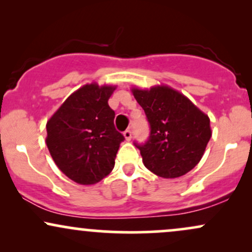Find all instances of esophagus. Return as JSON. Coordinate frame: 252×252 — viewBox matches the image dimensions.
Masks as SVG:
<instances>
[{"instance_id": "esophagus-1", "label": "esophagus", "mask_w": 252, "mask_h": 252, "mask_svg": "<svg viewBox=\"0 0 252 252\" xmlns=\"http://www.w3.org/2000/svg\"><path fill=\"white\" fill-rule=\"evenodd\" d=\"M123 135H124V137H126V141H130V140H131V137H132L131 130H126V131L123 132Z\"/></svg>"}]
</instances>
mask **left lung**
<instances>
[{
  "label": "left lung",
  "mask_w": 252,
  "mask_h": 252,
  "mask_svg": "<svg viewBox=\"0 0 252 252\" xmlns=\"http://www.w3.org/2000/svg\"><path fill=\"white\" fill-rule=\"evenodd\" d=\"M132 94L150 126L148 140L134 142L144 166L166 179L179 178L194 168L212 135L209 116L168 86L132 89Z\"/></svg>",
  "instance_id": "8db88e82"
}]
</instances>
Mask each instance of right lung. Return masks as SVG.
Masks as SVG:
<instances>
[{
    "instance_id": "obj_1",
    "label": "right lung",
    "mask_w": 252,
    "mask_h": 252,
    "mask_svg": "<svg viewBox=\"0 0 252 252\" xmlns=\"http://www.w3.org/2000/svg\"><path fill=\"white\" fill-rule=\"evenodd\" d=\"M115 89L86 84L73 92L46 124V144L52 158L77 184H97L115 166L124 141L115 128V111L108 104Z\"/></svg>"
}]
</instances>
